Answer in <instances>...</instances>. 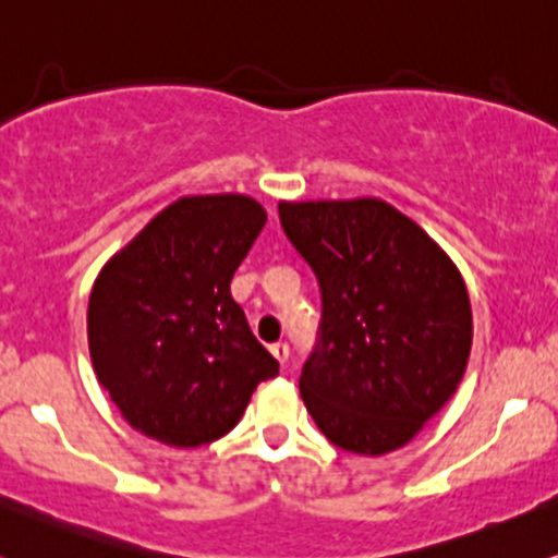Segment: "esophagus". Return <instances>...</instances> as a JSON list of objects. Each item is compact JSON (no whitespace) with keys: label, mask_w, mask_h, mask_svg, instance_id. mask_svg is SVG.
Segmentation results:
<instances>
[{"label":"esophagus","mask_w":558,"mask_h":558,"mask_svg":"<svg viewBox=\"0 0 558 558\" xmlns=\"http://www.w3.org/2000/svg\"><path fill=\"white\" fill-rule=\"evenodd\" d=\"M271 355L277 359L279 363H287V359H290V345L287 342H274L271 345Z\"/></svg>","instance_id":"obj_1"}]
</instances>
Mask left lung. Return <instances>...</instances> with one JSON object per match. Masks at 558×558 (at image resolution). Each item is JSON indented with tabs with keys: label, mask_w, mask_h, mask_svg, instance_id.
Returning <instances> with one entry per match:
<instances>
[{
	"label": "left lung",
	"mask_w": 558,
	"mask_h": 558,
	"mask_svg": "<svg viewBox=\"0 0 558 558\" xmlns=\"http://www.w3.org/2000/svg\"><path fill=\"white\" fill-rule=\"evenodd\" d=\"M284 234L322 287V348L300 396L337 448L409 446L464 379L472 305L435 240L379 197L279 203Z\"/></svg>",
	"instance_id": "8db88e82"
}]
</instances>
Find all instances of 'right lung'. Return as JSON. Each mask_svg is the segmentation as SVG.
Segmentation results:
<instances>
[{
	"label": "right lung",
	"instance_id": "1",
	"mask_svg": "<svg viewBox=\"0 0 558 558\" xmlns=\"http://www.w3.org/2000/svg\"><path fill=\"white\" fill-rule=\"evenodd\" d=\"M266 218L258 199L234 192L179 197L94 279V374L131 427L162 446L223 437L279 374L229 290Z\"/></svg>",
	"mask_w": 558,
	"mask_h": 558
}]
</instances>
